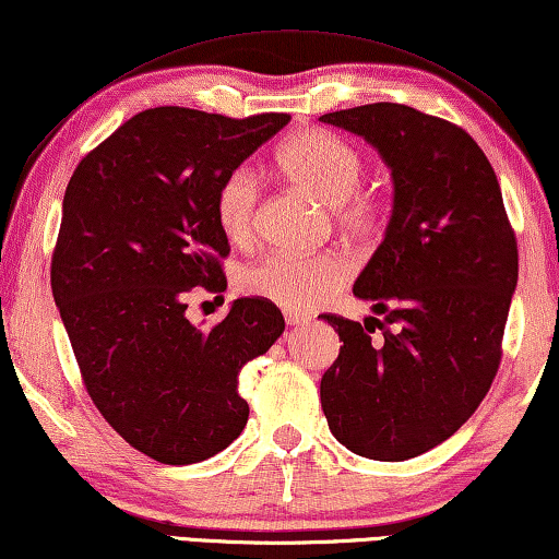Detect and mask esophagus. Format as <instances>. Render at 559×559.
I'll list each match as a JSON object with an SVG mask.
<instances>
[{
	"mask_svg": "<svg viewBox=\"0 0 559 559\" xmlns=\"http://www.w3.org/2000/svg\"><path fill=\"white\" fill-rule=\"evenodd\" d=\"M309 320H312V317L305 312H297V309H285V322L292 324V328H295V324H307Z\"/></svg>",
	"mask_w": 559,
	"mask_h": 559,
	"instance_id": "1",
	"label": "esophagus"
}]
</instances>
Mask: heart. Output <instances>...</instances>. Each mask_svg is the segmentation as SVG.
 Returning a JSON list of instances; mask_svg holds the SVG:
<instances>
[{
    "mask_svg": "<svg viewBox=\"0 0 559 559\" xmlns=\"http://www.w3.org/2000/svg\"><path fill=\"white\" fill-rule=\"evenodd\" d=\"M277 169L289 185L328 204L332 219L352 239H372L390 219V200L380 190L362 187L365 159L357 147L328 130L307 127L277 150ZM262 185L247 165L229 169L214 192V222L229 245L245 247L254 239ZM349 262L337 252L312 257L270 254L239 272L242 295L285 309H307L324 302L347 285Z\"/></svg>",
    "mask_w": 559,
    "mask_h": 559,
    "instance_id": "b5f03b06",
    "label": "heart"
}]
</instances>
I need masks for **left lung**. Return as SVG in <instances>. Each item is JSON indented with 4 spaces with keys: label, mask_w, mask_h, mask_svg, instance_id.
Segmentation results:
<instances>
[{
    "label": "left lung",
    "mask_w": 559,
    "mask_h": 559,
    "mask_svg": "<svg viewBox=\"0 0 559 559\" xmlns=\"http://www.w3.org/2000/svg\"><path fill=\"white\" fill-rule=\"evenodd\" d=\"M320 119L365 136L394 179L388 231L355 282L377 317L324 314L342 347L322 374V409L347 450L402 462L457 432L492 388L518 239L495 169L462 127L392 102Z\"/></svg>",
    "instance_id": "8db88e82"
}]
</instances>
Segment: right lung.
<instances>
[{
	"instance_id": "add662e5",
	"label": "right lung",
	"mask_w": 559,
	"mask_h": 559,
	"mask_svg": "<svg viewBox=\"0 0 559 559\" xmlns=\"http://www.w3.org/2000/svg\"><path fill=\"white\" fill-rule=\"evenodd\" d=\"M287 122L277 111L144 109L67 185L51 295L94 407L162 465H192L237 440L250 417L239 372L285 332L264 299H237L210 330L187 320L185 299L194 287L225 292L229 242L214 192Z\"/></svg>"
}]
</instances>
